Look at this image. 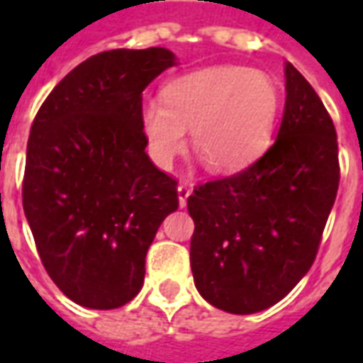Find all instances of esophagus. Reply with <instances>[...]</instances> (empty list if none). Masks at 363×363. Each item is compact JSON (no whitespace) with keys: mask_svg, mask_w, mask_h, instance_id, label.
I'll return each mask as SVG.
<instances>
[{"mask_svg":"<svg viewBox=\"0 0 363 363\" xmlns=\"http://www.w3.org/2000/svg\"><path fill=\"white\" fill-rule=\"evenodd\" d=\"M177 192H179V206H181V208H184V206H186V200H189V196H190V189L186 186V184H179Z\"/></svg>","mask_w":363,"mask_h":363,"instance_id":"esophagus-1","label":"esophagus"}]
</instances>
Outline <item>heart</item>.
<instances>
[{
	"label": "heart",
	"mask_w": 363,
	"mask_h": 363,
	"mask_svg": "<svg viewBox=\"0 0 363 363\" xmlns=\"http://www.w3.org/2000/svg\"><path fill=\"white\" fill-rule=\"evenodd\" d=\"M161 103L142 106L140 122L155 165L169 169L190 142L213 173L231 174L267 151L280 111L276 83L259 69L212 66L179 75L161 91Z\"/></svg>",
	"instance_id": "obj_1"
}]
</instances>
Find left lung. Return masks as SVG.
Listing matches in <instances>:
<instances>
[{"label":"left lung","instance_id":"left-lung-1","mask_svg":"<svg viewBox=\"0 0 363 363\" xmlns=\"http://www.w3.org/2000/svg\"><path fill=\"white\" fill-rule=\"evenodd\" d=\"M284 74V116L270 150L189 196L196 289L233 315L272 307L309 272L340 181L325 104L289 62Z\"/></svg>","mask_w":363,"mask_h":363}]
</instances>
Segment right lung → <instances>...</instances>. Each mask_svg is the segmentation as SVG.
I'll list each match as a JSON object with an SVG mask.
<instances>
[{"label":"right lung","instance_id":"obj_1","mask_svg":"<svg viewBox=\"0 0 363 363\" xmlns=\"http://www.w3.org/2000/svg\"><path fill=\"white\" fill-rule=\"evenodd\" d=\"M171 66L177 56L159 46L101 52L52 89L33 122L23 208L46 272L77 305L134 299L159 225L179 208L140 122L143 89Z\"/></svg>","mask_w":363,"mask_h":363}]
</instances>
